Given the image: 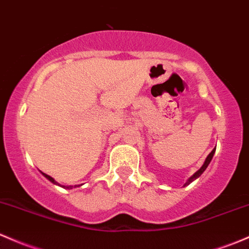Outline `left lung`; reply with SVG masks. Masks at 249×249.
<instances>
[{
	"label": "left lung",
	"mask_w": 249,
	"mask_h": 249,
	"mask_svg": "<svg viewBox=\"0 0 249 249\" xmlns=\"http://www.w3.org/2000/svg\"><path fill=\"white\" fill-rule=\"evenodd\" d=\"M214 151H216V148H214V149H213V151H211V153H210V154H209V155H208V158H206V159H205V161H204L203 166H201V167H200V168H199V169H198V171H197V172H196V173H195V174H193V175H192V177H191V178H188V180H187V181H186V182H185V184H184V186H187V185H190V184H191V182H192V181H195V180H196V179H197V178H199V177H200V175H201V174H203V173H204V171H205V169H206V168H208V166H209V163H210V162H211V160H213V155H214Z\"/></svg>",
	"instance_id": "1"
}]
</instances>
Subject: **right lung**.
<instances>
[{
  "instance_id": "1",
  "label": "right lung",
  "mask_w": 249,
  "mask_h": 249,
  "mask_svg": "<svg viewBox=\"0 0 249 249\" xmlns=\"http://www.w3.org/2000/svg\"><path fill=\"white\" fill-rule=\"evenodd\" d=\"M41 174H43V175H44V177H45V178H46V179H48V180H50V181H51V182H52V184H54V185H58V186H62V185H59V184H58V182H57V181H56V180H54V179H53V178H52V177H50V175H48V174H45V173H43V172H41ZM78 186H80V185H78ZM62 187H64V188H69V190H71V188H72V186H62ZM75 187H77V185H75Z\"/></svg>"
}]
</instances>
